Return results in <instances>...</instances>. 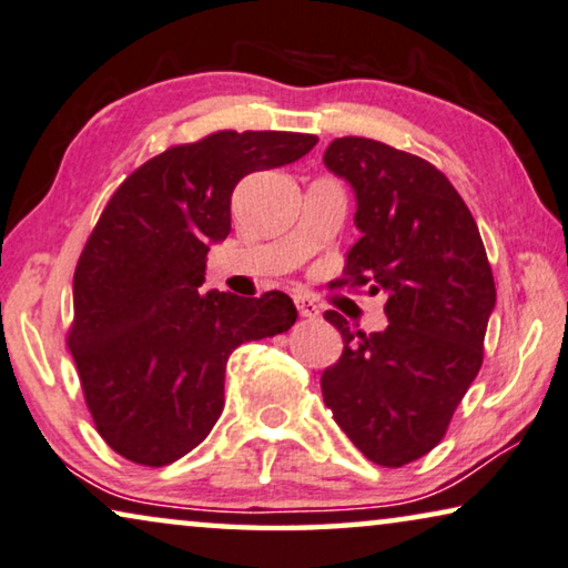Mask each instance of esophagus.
<instances>
[{
	"label": "esophagus",
	"instance_id": "obj_1",
	"mask_svg": "<svg viewBox=\"0 0 568 568\" xmlns=\"http://www.w3.org/2000/svg\"><path fill=\"white\" fill-rule=\"evenodd\" d=\"M294 304H297L300 317H304V320H315V317H320V307L315 304V300H310V297H294Z\"/></svg>",
	"mask_w": 568,
	"mask_h": 568
}]
</instances>
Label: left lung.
I'll return each instance as SVG.
<instances>
[{"label": "left lung", "mask_w": 568, "mask_h": 568, "mask_svg": "<svg viewBox=\"0 0 568 568\" xmlns=\"http://www.w3.org/2000/svg\"><path fill=\"white\" fill-rule=\"evenodd\" d=\"M325 166L356 192L358 243L333 286L384 292L389 325L343 335L325 368V405L368 462L399 468L438 446L479 374L495 276L479 227L446 174L420 155L368 138H335Z\"/></svg>", "instance_id": "obj_1"}]
</instances>
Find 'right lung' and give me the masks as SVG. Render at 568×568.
<instances>
[{
    "instance_id": "add662e5",
    "label": "right lung",
    "mask_w": 568,
    "mask_h": 568,
    "mask_svg": "<svg viewBox=\"0 0 568 568\" xmlns=\"http://www.w3.org/2000/svg\"><path fill=\"white\" fill-rule=\"evenodd\" d=\"M317 135L217 130L138 166L81 251L65 343L97 433L141 466L200 446L225 405V366L241 343L297 320L284 292L202 297L212 243L230 233V196L251 171L310 153Z\"/></svg>"
}]
</instances>
